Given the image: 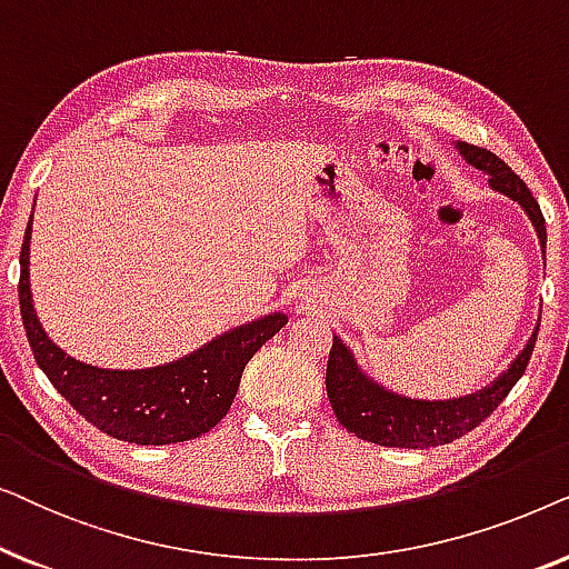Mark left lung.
Instances as JSON below:
<instances>
[{
	"label": "left lung",
	"mask_w": 569,
	"mask_h": 569,
	"mask_svg": "<svg viewBox=\"0 0 569 569\" xmlns=\"http://www.w3.org/2000/svg\"><path fill=\"white\" fill-rule=\"evenodd\" d=\"M456 150L461 158L477 170H485L489 176V186L497 193H505L512 201H518L520 209L531 220L536 236H539L543 267H547V224L539 209V201L528 191V186L508 168V162L497 158L495 152L485 147H473L469 142H456ZM536 326L526 347L516 355L508 370H502L492 383L481 388L477 393L458 396L446 401H427L409 399V396L396 393L391 388L376 383L360 365H357L352 349L339 337H333L329 365H326V393H329L331 409L341 425L357 438L376 442L386 448H435L453 442L461 435L471 432L473 427L485 422L492 411L500 407L510 388L518 383V378L526 372V365L531 360Z\"/></svg>",
	"instance_id": "left-lung-1"
}]
</instances>
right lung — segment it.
<instances>
[{"mask_svg":"<svg viewBox=\"0 0 569 569\" xmlns=\"http://www.w3.org/2000/svg\"><path fill=\"white\" fill-rule=\"evenodd\" d=\"M30 224L20 248V313L38 368L100 432L134 446L193 440L228 415L248 360L287 323L269 313L220 333L191 355L147 370H108L80 362L43 331L30 292Z\"/></svg>","mask_w":569,"mask_h":569,"instance_id":"add662e5","label":"right lung"}]
</instances>
